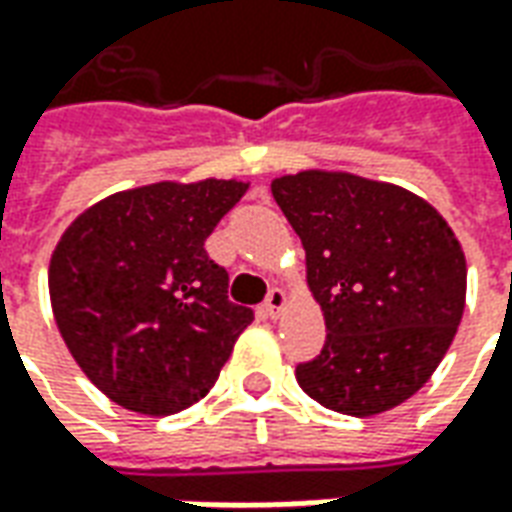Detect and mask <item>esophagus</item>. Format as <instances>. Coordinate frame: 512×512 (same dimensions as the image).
<instances>
[{
    "mask_svg": "<svg viewBox=\"0 0 512 512\" xmlns=\"http://www.w3.org/2000/svg\"><path fill=\"white\" fill-rule=\"evenodd\" d=\"M285 301H288V296H285V290H279V288H271L268 290V296H266V312H268V318H277L279 312H282V307H285Z\"/></svg>",
    "mask_w": 512,
    "mask_h": 512,
    "instance_id": "esophagus-1",
    "label": "esophagus"
}]
</instances>
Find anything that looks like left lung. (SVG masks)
Segmentation results:
<instances>
[{"mask_svg":"<svg viewBox=\"0 0 512 512\" xmlns=\"http://www.w3.org/2000/svg\"><path fill=\"white\" fill-rule=\"evenodd\" d=\"M307 252L326 318L321 354L296 367L321 406L373 417L425 384L458 332L466 260L417 194L348 172L307 169L271 183Z\"/></svg>","mask_w":512,"mask_h":512,"instance_id":"obj_1","label":"left lung"}]
</instances>
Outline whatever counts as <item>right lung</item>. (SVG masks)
I'll list each match as a JSON object with an SVG mask.
<instances>
[{
	"mask_svg": "<svg viewBox=\"0 0 512 512\" xmlns=\"http://www.w3.org/2000/svg\"><path fill=\"white\" fill-rule=\"evenodd\" d=\"M246 183H153L106 197L65 230L49 293L68 351L117 406L150 417L216 384L255 312L227 299L205 238Z\"/></svg>",
	"mask_w": 512,
	"mask_h": 512,
	"instance_id": "right-lung-1",
	"label": "right lung"
}]
</instances>
